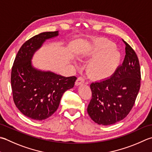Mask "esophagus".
Returning <instances> with one entry per match:
<instances>
[{
    "mask_svg": "<svg viewBox=\"0 0 152 152\" xmlns=\"http://www.w3.org/2000/svg\"><path fill=\"white\" fill-rule=\"evenodd\" d=\"M84 81H85L84 78H83V77H82V76H80V77H78V78H77V80H76V86H79V85H80V84H84Z\"/></svg>",
    "mask_w": 152,
    "mask_h": 152,
    "instance_id": "obj_1",
    "label": "esophagus"
}]
</instances>
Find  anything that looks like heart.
<instances>
[{"label":"heart","mask_w":152,"mask_h":152,"mask_svg":"<svg viewBox=\"0 0 152 152\" xmlns=\"http://www.w3.org/2000/svg\"><path fill=\"white\" fill-rule=\"evenodd\" d=\"M93 58L88 66V71L95 78L103 79L115 72L120 60V53L111 41L102 39L97 41L89 53Z\"/></svg>","instance_id":"1"}]
</instances>
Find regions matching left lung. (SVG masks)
Instances as JSON below:
<instances>
[{
  "label": "left lung",
  "instance_id": "8db88e82",
  "mask_svg": "<svg viewBox=\"0 0 152 152\" xmlns=\"http://www.w3.org/2000/svg\"><path fill=\"white\" fill-rule=\"evenodd\" d=\"M125 57L111 78L91 83V99L87 111L95 123L111 125L124 119L134 105L140 88L138 56L123 39Z\"/></svg>",
  "mask_w": 152,
  "mask_h": 152
}]
</instances>
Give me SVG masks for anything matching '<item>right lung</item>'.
<instances>
[{
    "label": "right lung",
    "instance_id": "obj_1",
    "mask_svg": "<svg viewBox=\"0 0 152 152\" xmlns=\"http://www.w3.org/2000/svg\"><path fill=\"white\" fill-rule=\"evenodd\" d=\"M58 31L43 32L23 43L15 58L11 72L14 102L22 114L32 119L45 120L57 110L62 95L74 87L76 76L64 77L32 66L33 55Z\"/></svg>",
    "mask_w": 152,
    "mask_h": 152
}]
</instances>
